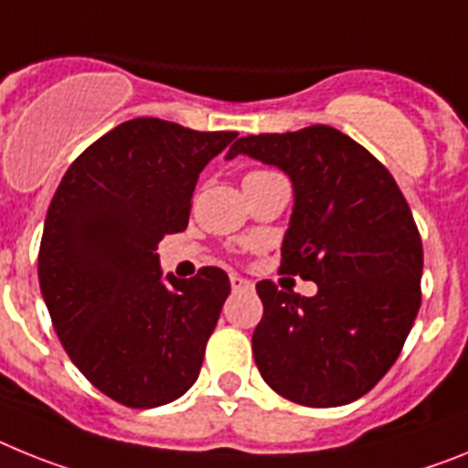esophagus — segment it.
<instances>
[{
  "label": "esophagus",
  "mask_w": 468,
  "mask_h": 468,
  "mask_svg": "<svg viewBox=\"0 0 468 468\" xmlns=\"http://www.w3.org/2000/svg\"><path fill=\"white\" fill-rule=\"evenodd\" d=\"M230 287H233V292H250V290H254V284H251L250 280L239 278V275H230Z\"/></svg>",
  "instance_id": "34e87169"
}]
</instances>
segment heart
<instances>
[{
  "mask_svg": "<svg viewBox=\"0 0 468 468\" xmlns=\"http://www.w3.org/2000/svg\"><path fill=\"white\" fill-rule=\"evenodd\" d=\"M250 174H257V172H250Z\"/></svg>",
  "mask_w": 468,
  "mask_h": 468,
  "instance_id": "b5f03b06",
  "label": "heart"
}]
</instances>
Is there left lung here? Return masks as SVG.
Returning <instances> with one entry per match:
<instances>
[{
    "mask_svg": "<svg viewBox=\"0 0 468 468\" xmlns=\"http://www.w3.org/2000/svg\"><path fill=\"white\" fill-rule=\"evenodd\" d=\"M239 153L292 178L280 273L318 284L302 296L257 282L259 372L292 403H353L391 369L420 311L424 250L408 200L369 150L327 124L245 136L229 160Z\"/></svg>",
    "mask_w": 468,
    "mask_h": 468,
    "instance_id": "1",
    "label": "left lung"
}]
</instances>
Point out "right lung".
<instances>
[{
    "instance_id": "1",
    "label": "right lung",
    "mask_w": 468,
    "mask_h": 468,
    "mask_svg": "<svg viewBox=\"0 0 468 468\" xmlns=\"http://www.w3.org/2000/svg\"><path fill=\"white\" fill-rule=\"evenodd\" d=\"M238 136L136 117L93 141L48 205L37 273L54 330L101 393L136 410L200 375L230 280L205 266L162 282L157 242L188 226L197 176Z\"/></svg>"
}]
</instances>
